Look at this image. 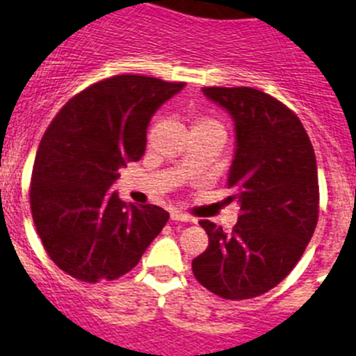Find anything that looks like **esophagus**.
<instances>
[{
	"label": "esophagus",
	"mask_w": 356,
	"mask_h": 356,
	"mask_svg": "<svg viewBox=\"0 0 356 356\" xmlns=\"http://www.w3.org/2000/svg\"><path fill=\"white\" fill-rule=\"evenodd\" d=\"M170 218H172V221H184V223H193L195 221L191 216L184 214V212H181V211H172Z\"/></svg>",
	"instance_id": "obj_1"
}]
</instances>
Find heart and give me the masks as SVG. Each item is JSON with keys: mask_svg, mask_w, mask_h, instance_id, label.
Wrapping results in <instances>:
<instances>
[{"mask_svg": "<svg viewBox=\"0 0 356 356\" xmlns=\"http://www.w3.org/2000/svg\"><path fill=\"white\" fill-rule=\"evenodd\" d=\"M195 126H219L218 122L214 121V119H209V118H200L197 121V124Z\"/></svg>", "mask_w": 356, "mask_h": 356, "instance_id": "obj_1", "label": "heart"}]
</instances>
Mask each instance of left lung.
I'll use <instances>...</instances> for the list:
<instances>
[{
    "instance_id": "8db88e82",
    "label": "left lung",
    "mask_w": 356,
    "mask_h": 356,
    "mask_svg": "<svg viewBox=\"0 0 356 356\" xmlns=\"http://www.w3.org/2000/svg\"><path fill=\"white\" fill-rule=\"evenodd\" d=\"M235 122L228 202L241 207L232 232L202 219L209 245L191 264L202 286L244 300L277 286L313 237L320 211L316 156L293 111L253 88H204Z\"/></svg>"
}]
</instances>
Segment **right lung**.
I'll return each mask as SVG.
<instances>
[{"mask_svg":"<svg viewBox=\"0 0 356 356\" xmlns=\"http://www.w3.org/2000/svg\"><path fill=\"white\" fill-rule=\"evenodd\" d=\"M184 82L114 75L68 99L38 145L29 202L51 260L84 283L112 281L140 261L168 212L126 205L111 186L145 152L147 126Z\"/></svg>","mask_w":356,"mask_h":356,"instance_id":"1","label":"right lung"}]
</instances>
